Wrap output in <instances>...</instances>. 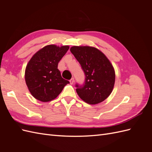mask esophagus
<instances>
[{"instance_id": "esophagus-1", "label": "esophagus", "mask_w": 152, "mask_h": 152, "mask_svg": "<svg viewBox=\"0 0 152 152\" xmlns=\"http://www.w3.org/2000/svg\"><path fill=\"white\" fill-rule=\"evenodd\" d=\"M74 82H75V80H74V79H73V78H72V79H71L70 80V84H73V83H74Z\"/></svg>"}]
</instances>
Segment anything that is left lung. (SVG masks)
I'll list each match as a JSON object with an SVG mask.
<instances>
[{"instance_id":"obj_1","label":"left lung","mask_w":152,"mask_h":152,"mask_svg":"<svg viewBox=\"0 0 152 152\" xmlns=\"http://www.w3.org/2000/svg\"><path fill=\"white\" fill-rule=\"evenodd\" d=\"M70 51L86 76L83 85L75 86L78 95L90 104L103 102L112 93L115 80L112 63L102 51L93 47L73 46Z\"/></svg>"}]
</instances>
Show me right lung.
I'll list each match as a JSON object with an SVG mask.
<instances>
[{"label":"right lung","instance_id":"right-lung-1","mask_svg":"<svg viewBox=\"0 0 152 152\" xmlns=\"http://www.w3.org/2000/svg\"><path fill=\"white\" fill-rule=\"evenodd\" d=\"M68 45H48L37 52L25 69V82L30 93L42 102L56 98L68 80L62 78L58 69L59 61L66 54Z\"/></svg>","mask_w":152,"mask_h":152}]
</instances>
